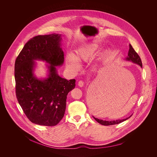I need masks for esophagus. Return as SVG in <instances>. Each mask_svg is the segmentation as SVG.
Instances as JSON below:
<instances>
[{"instance_id": "34e87169", "label": "esophagus", "mask_w": 157, "mask_h": 157, "mask_svg": "<svg viewBox=\"0 0 157 157\" xmlns=\"http://www.w3.org/2000/svg\"><path fill=\"white\" fill-rule=\"evenodd\" d=\"M78 85L80 87H82V86L84 85V82H83V81H82V80L78 81Z\"/></svg>"}]
</instances>
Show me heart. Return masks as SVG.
<instances>
[{"label":"heart","mask_w":157,"mask_h":157,"mask_svg":"<svg viewBox=\"0 0 157 157\" xmlns=\"http://www.w3.org/2000/svg\"><path fill=\"white\" fill-rule=\"evenodd\" d=\"M100 48V45L91 44L77 49L75 56L72 53H68L66 58L67 67L74 71L78 70L80 67L78 62H86L89 60L90 58L96 54ZM108 53V51H106L104 55Z\"/></svg>","instance_id":"heart-1"}]
</instances>
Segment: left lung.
Masks as SVG:
<instances>
[{
    "mask_svg": "<svg viewBox=\"0 0 157 157\" xmlns=\"http://www.w3.org/2000/svg\"><path fill=\"white\" fill-rule=\"evenodd\" d=\"M126 60L128 61H131L133 63H136L137 65H140L141 67H142V62H141V60L140 57V56H138V54L136 52V51H135L134 49L132 48V45L129 44V52H128V57L126 58ZM131 117V115L125 119H123V120H113V121H105V120H100L98 119L97 118H95L94 117V118L100 124L104 125V126H110V125H113V124H119L121 122H123L124 121L128 120V118H129Z\"/></svg>",
    "mask_w": 157,
    "mask_h": 157,
    "instance_id": "1",
    "label": "left lung"
}]
</instances>
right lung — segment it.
<instances>
[{"label": "right lung", "instance_id": "obj_1", "mask_svg": "<svg viewBox=\"0 0 157 157\" xmlns=\"http://www.w3.org/2000/svg\"><path fill=\"white\" fill-rule=\"evenodd\" d=\"M60 34L37 36L26 42L14 65L16 94L27 118L42 126L57 125L63 118L67 94L75 88V80L60 77L56 67L64 62ZM46 61L49 74L40 80L33 75L34 60Z\"/></svg>", "mask_w": 157, "mask_h": 157}]
</instances>
